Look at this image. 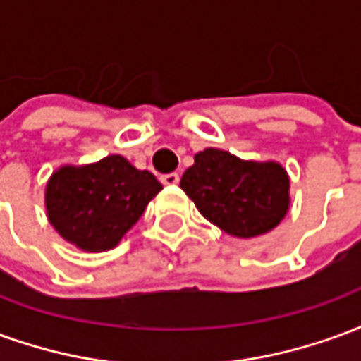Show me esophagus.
<instances>
[{"label":"esophagus","instance_id":"1","mask_svg":"<svg viewBox=\"0 0 361 361\" xmlns=\"http://www.w3.org/2000/svg\"><path fill=\"white\" fill-rule=\"evenodd\" d=\"M160 181L164 183V185H178V181H180V176L173 172V173H166L160 178Z\"/></svg>","mask_w":361,"mask_h":361}]
</instances>
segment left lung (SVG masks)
Here are the masks:
<instances>
[{
	"instance_id": "1",
	"label": "left lung",
	"mask_w": 361,
	"mask_h": 361,
	"mask_svg": "<svg viewBox=\"0 0 361 361\" xmlns=\"http://www.w3.org/2000/svg\"><path fill=\"white\" fill-rule=\"evenodd\" d=\"M180 188L204 219L232 238H257L279 226L290 209V178L274 160H243L222 149L197 152Z\"/></svg>"
}]
</instances>
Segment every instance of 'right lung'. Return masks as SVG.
I'll return each mask as SVG.
<instances>
[{"label": "right lung", "mask_w": 361, "mask_h": 361, "mask_svg": "<svg viewBox=\"0 0 361 361\" xmlns=\"http://www.w3.org/2000/svg\"><path fill=\"white\" fill-rule=\"evenodd\" d=\"M162 183L121 154L63 164L46 183V216L66 242L87 253L114 250L137 224Z\"/></svg>", "instance_id": "add662e5"}]
</instances>
